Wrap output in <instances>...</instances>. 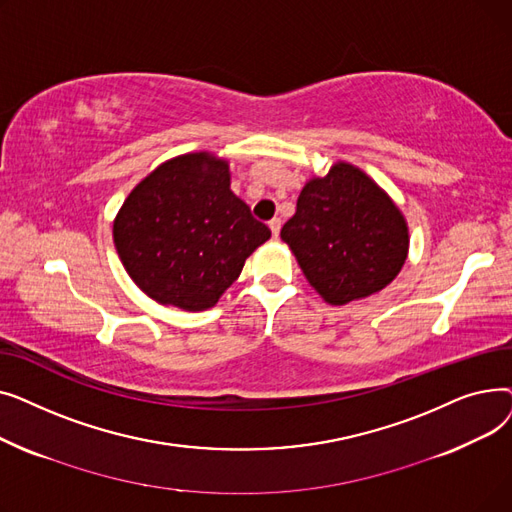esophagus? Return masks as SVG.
I'll return each mask as SVG.
<instances>
[{"label":"esophagus","mask_w":512,"mask_h":512,"mask_svg":"<svg viewBox=\"0 0 512 512\" xmlns=\"http://www.w3.org/2000/svg\"><path fill=\"white\" fill-rule=\"evenodd\" d=\"M280 228H282V220H280V218L270 220V230H272V234H274L276 238L280 236Z\"/></svg>","instance_id":"obj_1"}]
</instances>
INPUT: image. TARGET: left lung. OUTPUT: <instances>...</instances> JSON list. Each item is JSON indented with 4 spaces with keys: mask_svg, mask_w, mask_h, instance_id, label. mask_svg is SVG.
Masks as SVG:
<instances>
[{
    "mask_svg": "<svg viewBox=\"0 0 512 512\" xmlns=\"http://www.w3.org/2000/svg\"><path fill=\"white\" fill-rule=\"evenodd\" d=\"M280 236L330 305L380 292L409 255L405 215L378 182L346 161L305 182Z\"/></svg>",
    "mask_w": 512,
    "mask_h": 512,
    "instance_id": "1",
    "label": "left lung"
}]
</instances>
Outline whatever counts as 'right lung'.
<instances>
[{"mask_svg": "<svg viewBox=\"0 0 512 512\" xmlns=\"http://www.w3.org/2000/svg\"><path fill=\"white\" fill-rule=\"evenodd\" d=\"M270 236L230 191L228 161L209 151L159 164L114 220V245L132 282L155 303L184 311L218 303Z\"/></svg>", "mask_w": 512, "mask_h": 512, "instance_id": "obj_1", "label": "right lung"}]
</instances>
